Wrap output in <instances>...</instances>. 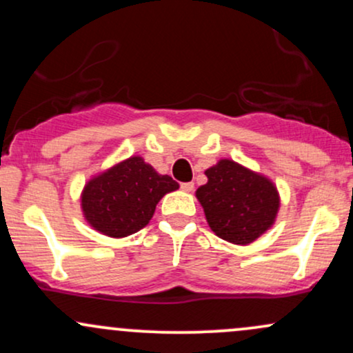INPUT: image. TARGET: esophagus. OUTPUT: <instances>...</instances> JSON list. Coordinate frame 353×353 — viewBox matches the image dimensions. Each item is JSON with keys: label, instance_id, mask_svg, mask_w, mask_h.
Listing matches in <instances>:
<instances>
[{"label": "esophagus", "instance_id": "34e87169", "mask_svg": "<svg viewBox=\"0 0 353 353\" xmlns=\"http://www.w3.org/2000/svg\"><path fill=\"white\" fill-rule=\"evenodd\" d=\"M181 189L184 190V192H192V190H194V182H182Z\"/></svg>", "mask_w": 353, "mask_h": 353}]
</instances>
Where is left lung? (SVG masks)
I'll list each match as a JSON object with an SVG mask.
<instances>
[{
	"label": "left lung",
	"mask_w": 353,
	"mask_h": 353,
	"mask_svg": "<svg viewBox=\"0 0 353 353\" xmlns=\"http://www.w3.org/2000/svg\"><path fill=\"white\" fill-rule=\"evenodd\" d=\"M205 176L196 197L217 237L249 245L272 228L281 196L269 177L232 159H221L205 169Z\"/></svg>",
	"instance_id": "8db88e82"
}]
</instances>
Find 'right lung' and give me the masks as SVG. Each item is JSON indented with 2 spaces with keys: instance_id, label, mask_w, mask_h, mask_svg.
Returning <instances> with one entry per match:
<instances>
[{
  "instance_id": "obj_1",
  "label": "right lung",
  "mask_w": 353,
  "mask_h": 353,
  "mask_svg": "<svg viewBox=\"0 0 353 353\" xmlns=\"http://www.w3.org/2000/svg\"><path fill=\"white\" fill-rule=\"evenodd\" d=\"M177 189L171 176L159 174L141 156H131L86 182L81 210L92 229L123 239L145 228L157 202Z\"/></svg>"
}]
</instances>
